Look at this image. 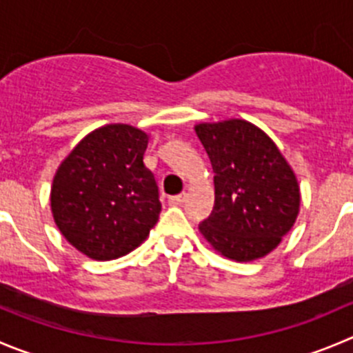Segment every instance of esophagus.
I'll list each match as a JSON object with an SVG mask.
<instances>
[{"label": "esophagus", "instance_id": "obj_1", "mask_svg": "<svg viewBox=\"0 0 353 353\" xmlns=\"http://www.w3.org/2000/svg\"><path fill=\"white\" fill-rule=\"evenodd\" d=\"M187 201V194L182 192L179 194V196H171L170 199H168V203L173 204V206H180V204H183Z\"/></svg>", "mask_w": 353, "mask_h": 353}]
</instances>
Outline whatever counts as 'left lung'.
<instances>
[{
	"mask_svg": "<svg viewBox=\"0 0 353 353\" xmlns=\"http://www.w3.org/2000/svg\"><path fill=\"white\" fill-rule=\"evenodd\" d=\"M214 173V206L199 223L223 256L251 261L270 253L300 210L296 176L277 145L243 119L196 126Z\"/></svg>",
	"mask_w": 353,
	"mask_h": 353,
	"instance_id": "obj_1",
	"label": "left lung"
}]
</instances>
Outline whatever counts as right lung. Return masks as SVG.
Returning <instances> with one entry per match:
<instances>
[{
    "mask_svg": "<svg viewBox=\"0 0 353 353\" xmlns=\"http://www.w3.org/2000/svg\"><path fill=\"white\" fill-rule=\"evenodd\" d=\"M149 137L128 124L86 135L57 170L52 213L62 236L93 260L135 250L161 213L159 189L143 164Z\"/></svg>",
    "mask_w": 353,
    "mask_h": 353,
    "instance_id": "obj_1",
    "label": "right lung"
}]
</instances>
